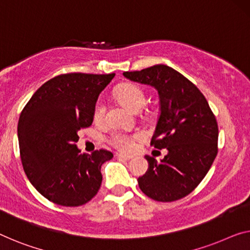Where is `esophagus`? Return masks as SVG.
I'll return each mask as SVG.
<instances>
[{"mask_svg":"<svg viewBox=\"0 0 250 250\" xmlns=\"http://www.w3.org/2000/svg\"><path fill=\"white\" fill-rule=\"evenodd\" d=\"M116 157L118 160H122V161H129L132 160V157L130 156H125V155H122V154H117Z\"/></svg>","mask_w":250,"mask_h":250,"instance_id":"esophagus-1","label":"esophagus"}]
</instances>
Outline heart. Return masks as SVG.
Wrapping results in <instances>:
<instances>
[{"label":"heart","mask_w":250,"mask_h":250,"mask_svg":"<svg viewBox=\"0 0 250 250\" xmlns=\"http://www.w3.org/2000/svg\"><path fill=\"white\" fill-rule=\"evenodd\" d=\"M116 96L118 101L122 102L124 105H126L134 112H138L146 101L144 91L141 89L140 87L132 83H127V85L122 86L120 89L116 91ZM106 114V105L105 102L102 98H99L96 102L93 110V117L96 123H101L104 121ZM141 137L140 134H133V135H128V134L122 133V132H115L112 134L109 138L110 144L114 147L120 149L122 152H130L134 148L135 145V141Z\"/></svg>","instance_id":"obj_1"}]
</instances>
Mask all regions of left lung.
I'll list each match as a JSON object with an SVG mask.
<instances>
[{
    "mask_svg": "<svg viewBox=\"0 0 250 250\" xmlns=\"http://www.w3.org/2000/svg\"><path fill=\"white\" fill-rule=\"evenodd\" d=\"M126 78L154 87L160 116L151 145L167 148L161 162L145 155L148 168L140 189L155 201L182 199L199 186L218 153V124L205 96L194 83L165 64L126 71Z\"/></svg>",
    "mask_w": 250,
    "mask_h": 250,
    "instance_id": "1",
    "label": "left lung"
}]
</instances>
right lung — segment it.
<instances>
[{"label": "right lung", "mask_w": 250, "mask_h": 250, "mask_svg": "<svg viewBox=\"0 0 250 250\" xmlns=\"http://www.w3.org/2000/svg\"><path fill=\"white\" fill-rule=\"evenodd\" d=\"M115 74L71 72L44 83L21 112L18 124L20 156L32 186L56 205L78 207L99 190L102 165L113 153L82 154L78 130L89 127L98 96Z\"/></svg>", "instance_id": "obj_1"}]
</instances>
